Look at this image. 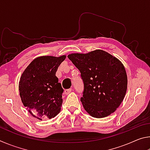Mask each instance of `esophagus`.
Masks as SVG:
<instances>
[{
  "instance_id": "34e87169",
  "label": "esophagus",
  "mask_w": 150,
  "mask_h": 150,
  "mask_svg": "<svg viewBox=\"0 0 150 150\" xmlns=\"http://www.w3.org/2000/svg\"><path fill=\"white\" fill-rule=\"evenodd\" d=\"M72 91V88H68V89H65L64 91V93L65 95H68L69 93H71V91Z\"/></svg>"
}]
</instances>
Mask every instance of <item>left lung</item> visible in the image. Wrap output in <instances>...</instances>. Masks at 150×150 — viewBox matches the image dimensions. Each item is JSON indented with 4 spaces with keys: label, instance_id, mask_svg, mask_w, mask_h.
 Segmentation results:
<instances>
[{
    "label": "left lung",
    "instance_id": "left-lung-1",
    "mask_svg": "<svg viewBox=\"0 0 150 150\" xmlns=\"http://www.w3.org/2000/svg\"><path fill=\"white\" fill-rule=\"evenodd\" d=\"M67 57L80 71L84 85L81 101L85 110L97 118L114 112L122 102L127 89L122 63L100 50Z\"/></svg>",
    "mask_w": 150,
    "mask_h": 150
}]
</instances>
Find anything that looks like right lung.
I'll use <instances>...</instances> for the list:
<instances>
[{"mask_svg": "<svg viewBox=\"0 0 150 150\" xmlns=\"http://www.w3.org/2000/svg\"><path fill=\"white\" fill-rule=\"evenodd\" d=\"M65 59V55L35 58L20 77L19 91L22 102L29 109V112L39 120L50 119L60 112L63 89L55 73Z\"/></svg>", "mask_w": 150, "mask_h": 150, "instance_id": "add662e5", "label": "right lung"}]
</instances>
